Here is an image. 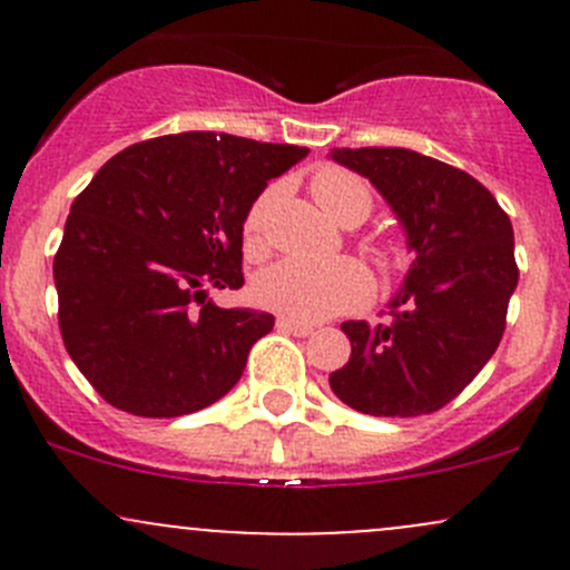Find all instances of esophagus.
Instances as JSON below:
<instances>
[{"mask_svg": "<svg viewBox=\"0 0 570 570\" xmlns=\"http://www.w3.org/2000/svg\"><path fill=\"white\" fill-rule=\"evenodd\" d=\"M278 331L292 333V336H308V333H314V325H306V322H295L289 317H278Z\"/></svg>", "mask_w": 570, "mask_h": 570, "instance_id": "obj_1", "label": "esophagus"}]
</instances>
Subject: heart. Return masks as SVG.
I'll list each match as a JSON object with an SVG mask.
<instances>
[{
  "instance_id": "b5f03b06",
  "label": "heart",
  "mask_w": 570,
  "mask_h": 570,
  "mask_svg": "<svg viewBox=\"0 0 570 570\" xmlns=\"http://www.w3.org/2000/svg\"><path fill=\"white\" fill-rule=\"evenodd\" d=\"M312 193L317 204L342 226H358L372 212V193L358 176L342 168H325L312 178ZM275 204V187H267L253 200L245 215V248L258 256L267 248V220ZM383 267H392L394 253L377 250ZM253 295L269 312L295 322H320L333 314L353 312L364 306L372 295V278L353 258L312 264L301 258H284L253 281Z\"/></svg>"
}]
</instances>
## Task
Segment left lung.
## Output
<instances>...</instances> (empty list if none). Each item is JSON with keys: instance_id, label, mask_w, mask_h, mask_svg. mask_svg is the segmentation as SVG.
I'll use <instances>...</instances> for the list:
<instances>
[{"instance_id": "left-lung-1", "label": "left lung", "mask_w": 570, "mask_h": 570, "mask_svg": "<svg viewBox=\"0 0 570 570\" xmlns=\"http://www.w3.org/2000/svg\"><path fill=\"white\" fill-rule=\"evenodd\" d=\"M331 159L375 184L416 253L386 322H342L353 353L331 372L333 394L370 416L439 411L502 342L519 284L510 217L474 176L407 148H333Z\"/></svg>"}]
</instances>
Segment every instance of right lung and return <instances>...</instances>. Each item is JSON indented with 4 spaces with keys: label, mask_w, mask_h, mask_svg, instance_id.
Instances as JSON below:
<instances>
[{
    "label": "right lung",
    "mask_w": 570,
    "mask_h": 570,
    "mask_svg": "<svg viewBox=\"0 0 570 570\" xmlns=\"http://www.w3.org/2000/svg\"><path fill=\"white\" fill-rule=\"evenodd\" d=\"M308 148L217 131L135 142L77 195L55 256L68 355L112 407L170 419L226 396L275 317L220 308L239 289L243 223Z\"/></svg>",
    "instance_id": "add662e5"
}]
</instances>
